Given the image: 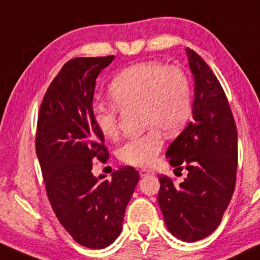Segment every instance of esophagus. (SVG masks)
I'll use <instances>...</instances> for the list:
<instances>
[{"instance_id": "34e87169", "label": "esophagus", "mask_w": 260, "mask_h": 260, "mask_svg": "<svg viewBox=\"0 0 260 260\" xmlns=\"http://www.w3.org/2000/svg\"><path fill=\"white\" fill-rule=\"evenodd\" d=\"M139 175L141 176H147V175H154V172L150 169H141L139 170Z\"/></svg>"}]
</instances>
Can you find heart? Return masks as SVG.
Here are the masks:
<instances>
[{"label":"heart","mask_w":260,"mask_h":260,"mask_svg":"<svg viewBox=\"0 0 260 260\" xmlns=\"http://www.w3.org/2000/svg\"><path fill=\"white\" fill-rule=\"evenodd\" d=\"M113 104L98 102L92 117L98 129L107 139L118 136V108L138 106L143 135L127 139L117 150L125 164L147 167L155 160L168 137L181 131L191 113V87L186 73L176 65L145 61L124 69L108 87Z\"/></svg>","instance_id":"obj_1"}]
</instances>
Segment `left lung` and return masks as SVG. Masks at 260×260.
Instances as JSON below:
<instances>
[{
    "label": "left lung",
    "mask_w": 260,
    "mask_h": 260,
    "mask_svg": "<svg viewBox=\"0 0 260 260\" xmlns=\"http://www.w3.org/2000/svg\"><path fill=\"white\" fill-rule=\"evenodd\" d=\"M195 80L192 121L165 155L176 170H187L180 185L159 175L158 204L169 232L184 242L210 236L226 211L236 186L237 127L226 93L204 59L186 49Z\"/></svg>",
    "instance_id": "1"
}]
</instances>
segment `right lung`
<instances>
[{"instance_id":"right-lung-1","label":"right lung","mask_w":260,"mask_h":260,"mask_svg":"<svg viewBox=\"0 0 260 260\" xmlns=\"http://www.w3.org/2000/svg\"><path fill=\"white\" fill-rule=\"evenodd\" d=\"M115 56L75 58L62 65L43 98L37 122L36 152L51 209L81 246L101 249L119 236L124 211L139 174L121 167L95 178L93 160L106 161L105 137L92 117L99 74Z\"/></svg>"}]
</instances>
